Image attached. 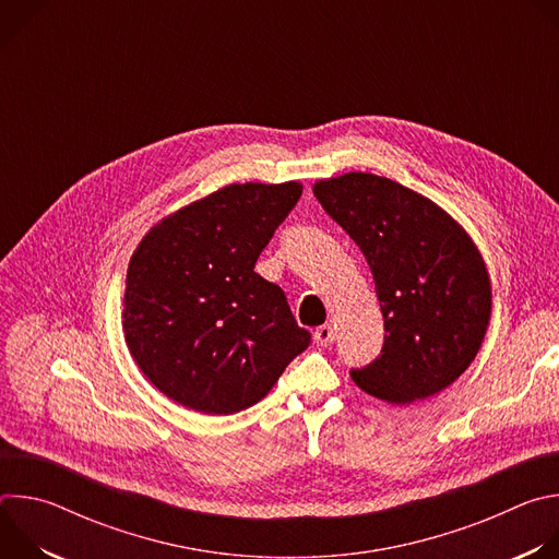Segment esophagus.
<instances>
[{
	"instance_id": "esophagus-1",
	"label": "esophagus",
	"mask_w": 559,
	"mask_h": 559,
	"mask_svg": "<svg viewBox=\"0 0 559 559\" xmlns=\"http://www.w3.org/2000/svg\"><path fill=\"white\" fill-rule=\"evenodd\" d=\"M334 341H336V332H334L332 325H323V328H318V330L313 332V343H316V345L330 347Z\"/></svg>"
}]
</instances>
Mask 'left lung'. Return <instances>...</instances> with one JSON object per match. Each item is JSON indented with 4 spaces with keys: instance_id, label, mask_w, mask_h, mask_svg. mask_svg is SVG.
<instances>
[{
    "instance_id": "8db88e82",
    "label": "left lung",
    "mask_w": 559,
    "mask_h": 559,
    "mask_svg": "<svg viewBox=\"0 0 559 559\" xmlns=\"http://www.w3.org/2000/svg\"><path fill=\"white\" fill-rule=\"evenodd\" d=\"M313 197L354 238L384 318L380 356L354 382L391 405L447 389L483 347L491 281L480 250L440 205L369 173L316 181Z\"/></svg>"
}]
</instances>
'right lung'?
Returning <instances> with one entry per match:
<instances>
[{
  "mask_svg": "<svg viewBox=\"0 0 559 559\" xmlns=\"http://www.w3.org/2000/svg\"><path fill=\"white\" fill-rule=\"evenodd\" d=\"M302 194L298 181L231 183L158 221L134 250L126 345L145 378L207 416L257 405L311 336L257 259Z\"/></svg>",
  "mask_w": 559,
  "mask_h": 559,
  "instance_id": "add662e5",
  "label": "right lung"
}]
</instances>
